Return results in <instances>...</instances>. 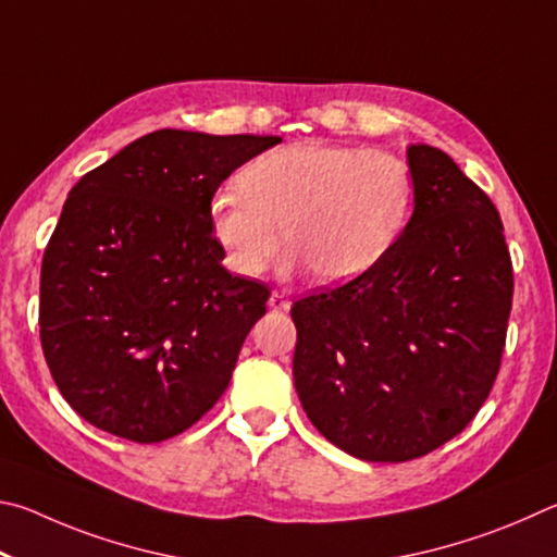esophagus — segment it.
<instances>
[{
  "instance_id": "esophagus-1",
  "label": "esophagus",
  "mask_w": 557,
  "mask_h": 557,
  "mask_svg": "<svg viewBox=\"0 0 557 557\" xmlns=\"http://www.w3.org/2000/svg\"><path fill=\"white\" fill-rule=\"evenodd\" d=\"M288 306H290V300L284 294H278V290H273V294L269 296V310H286Z\"/></svg>"
}]
</instances>
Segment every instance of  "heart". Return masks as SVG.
I'll return each mask as SVG.
<instances>
[{
  "label": "heart",
  "mask_w": 557,
  "mask_h": 557,
  "mask_svg": "<svg viewBox=\"0 0 557 557\" xmlns=\"http://www.w3.org/2000/svg\"><path fill=\"white\" fill-rule=\"evenodd\" d=\"M237 190L214 193L208 222L224 263L257 278L281 249L286 271L310 267L325 284L372 269L401 234L413 205V171L384 149L298 141L259 153Z\"/></svg>",
  "instance_id": "obj_1"
}]
</instances>
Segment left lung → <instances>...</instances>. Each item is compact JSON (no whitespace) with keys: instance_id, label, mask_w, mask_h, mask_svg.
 Returning a JSON list of instances; mask_svg holds the SVG:
<instances>
[{"instance_id":"1","label":"left lung","mask_w":557,"mask_h":557,"mask_svg":"<svg viewBox=\"0 0 557 557\" xmlns=\"http://www.w3.org/2000/svg\"><path fill=\"white\" fill-rule=\"evenodd\" d=\"M413 214L372 269L290 308L304 411L339 450L408 462L453 441L502 367L513 269L504 224L450 156L408 146Z\"/></svg>"}]
</instances>
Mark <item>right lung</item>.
<instances>
[{"instance_id": "obj_1", "label": "right lung", "mask_w": 557, "mask_h": 557, "mask_svg": "<svg viewBox=\"0 0 557 557\" xmlns=\"http://www.w3.org/2000/svg\"><path fill=\"white\" fill-rule=\"evenodd\" d=\"M278 136L159 129L73 185L41 263V347L75 413L132 443L224 394L271 290L222 267L210 198Z\"/></svg>"}]
</instances>
